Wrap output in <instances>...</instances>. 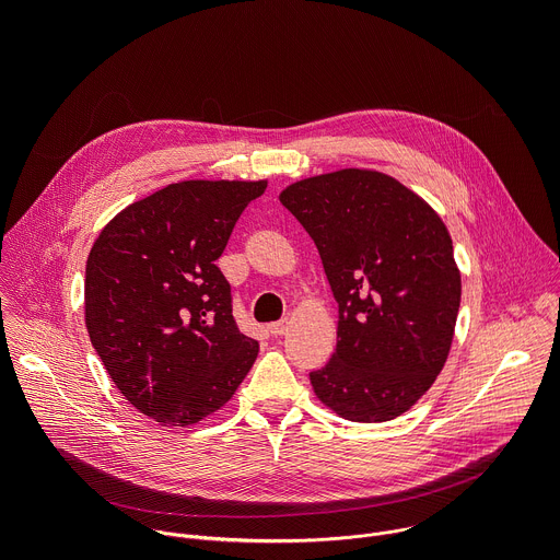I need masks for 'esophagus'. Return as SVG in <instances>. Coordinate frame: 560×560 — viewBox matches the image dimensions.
Wrapping results in <instances>:
<instances>
[{
	"label": "esophagus",
	"instance_id": "34e87169",
	"mask_svg": "<svg viewBox=\"0 0 560 560\" xmlns=\"http://www.w3.org/2000/svg\"><path fill=\"white\" fill-rule=\"evenodd\" d=\"M268 330H270V335H275V337H281V335H285V332L290 330V322H288V318H283V322L270 324V326H268Z\"/></svg>",
	"mask_w": 560,
	"mask_h": 560
}]
</instances>
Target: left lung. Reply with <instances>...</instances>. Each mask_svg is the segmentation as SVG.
<instances>
[{
  "label": "left lung",
  "instance_id": "obj_1",
  "mask_svg": "<svg viewBox=\"0 0 560 560\" xmlns=\"http://www.w3.org/2000/svg\"><path fill=\"white\" fill-rule=\"evenodd\" d=\"M279 201L312 236L339 303L337 350L310 372L316 398L357 423L401 417L454 339L460 272L443 219L401 182L365 168L294 182Z\"/></svg>",
  "mask_w": 560,
  "mask_h": 560
}]
</instances>
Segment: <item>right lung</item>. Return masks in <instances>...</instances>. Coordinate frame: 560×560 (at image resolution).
<instances>
[{"instance_id": "right-lung-1", "label": "right lung", "mask_w": 560, "mask_h": 560, "mask_svg": "<svg viewBox=\"0 0 560 560\" xmlns=\"http://www.w3.org/2000/svg\"><path fill=\"white\" fill-rule=\"evenodd\" d=\"M268 182L171 184L113 217L86 261V328L141 415L195 425L223 408L259 343L238 332L217 268L230 232Z\"/></svg>"}]
</instances>
